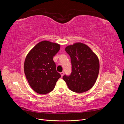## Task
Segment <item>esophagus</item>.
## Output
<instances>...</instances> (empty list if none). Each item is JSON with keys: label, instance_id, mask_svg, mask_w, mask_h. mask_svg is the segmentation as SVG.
Wrapping results in <instances>:
<instances>
[{"label": "esophagus", "instance_id": "obj_1", "mask_svg": "<svg viewBox=\"0 0 124 124\" xmlns=\"http://www.w3.org/2000/svg\"><path fill=\"white\" fill-rule=\"evenodd\" d=\"M60 74H61V76L62 77L63 76V75H64V72H62L60 73Z\"/></svg>", "mask_w": 124, "mask_h": 124}]
</instances>
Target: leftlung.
Instances as JSON below:
<instances>
[{"label": "left lung", "mask_w": 124, "mask_h": 124, "mask_svg": "<svg viewBox=\"0 0 124 124\" xmlns=\"http://www.w3.org/2000/svg\"><path fill=\"white\" fill-rule=\"evenodd\" d=\"M71 58L72 72L62 77L68 88L74 92L82 93L94 85L98 76L99 61L96 54L87 45L77 42L65 48Z\"/></svg>", "instance_id": "left-lung-1"}]
</instances>
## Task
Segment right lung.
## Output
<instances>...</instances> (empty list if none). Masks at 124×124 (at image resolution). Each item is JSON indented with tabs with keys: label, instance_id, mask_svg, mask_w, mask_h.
<instances>
[{
	"label": "right lung",
	"instance_id": "add662e5",
	"mask_svg": "<svg viewBox=\"0 0 124 124\" xmlns=\"http://www.w3.org/2000/svg\"><path fill=\"white\" fill-rule=\"evenodd\" d=\"M58 43L44 40L39 42L29 52L24 62L26 78L33 91L46 94L54 89L61 77L56 69L54 56L59 51Z\"/></svg>",
	"mask_w": 124,
	"mask_h": 124
}]
</instances>
